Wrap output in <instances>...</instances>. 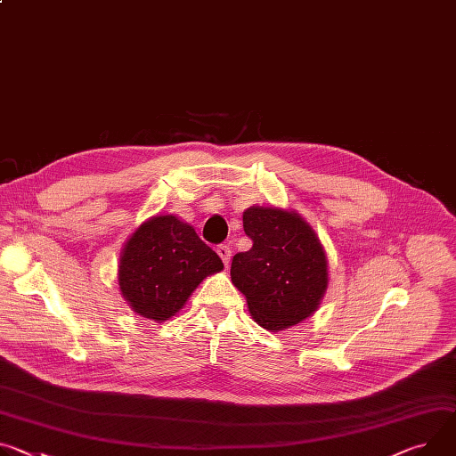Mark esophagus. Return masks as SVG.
<instances>
[{"label": "esophagus", "mask_w": 456, "mask_h": 456, "mask_svg": "<svg viewBox=\"0 0 456 456\" xmlns=\"http://www.w3.org/2000/svg\"><path fill=\"white\" fill-rule=\"evenodd\" d=\"M216 253H218V256L222 258L224 265L229 267V262H231V249H229V245H218Z\"/></svg>", "instance_id": "1"}]
</instances>
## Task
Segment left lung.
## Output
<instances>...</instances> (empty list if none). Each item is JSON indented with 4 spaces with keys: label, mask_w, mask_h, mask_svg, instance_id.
<instances>
[{
    "label": "left lung",
    "mask_w": 456,
    "mask_h": 456,
    "mask_svg": "<svg viewBox=\"0 0 456 456\" xmlns=\"http://www.w3.org/2000/svg\"><path fill=\"white\" fill-rule=\"evenodd\" d=\"M249 251L231 264V280L251 316L278 333L311 316L329 283L327 256L313 227L297 213L253 205L243 213Z\"/></svg>",
    "instance_id": "8db88e82"
}]
</instances>
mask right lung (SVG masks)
Wrapping results in <instances>:
<instances>
[{
  "label": "right lung",
  "instance_id": "obj_1",
  "mask_svg": "<svg viewBox=\"0 0 456 456\" xmlns=\"http://www.w3.org/2000/svg\"><path fill=\"white\" fill-rule=\"evenodd\" d=\"M224 269L196 231L173 215L143 222L123 247L118 283L134 313L154 322L175 316L201 280Z\"/></svg>",
  "mask_w": 456,
  "mask_h": 456
}]
</instances>
